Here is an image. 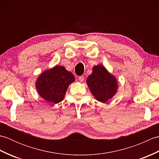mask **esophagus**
Returning a JSON list of instances; mask_svg holds the SVG:
<instances>
[{
	"mask_svg": "<svg viewBox=\"0 0 159 159\" xmlns=\"http://www.w3.org/2000/svg\"><path fill=\"white\" fill-rule=\"evenodd\" d=\"M84 79H85V78H84L83 76H79V80H80V82H83V80H84Z\"/></svg>",
	"mask_w": 159,
	"mask_h": 159,
	"instance_id": "34e87169",
	"label": "esophagus"
}]
</instances>
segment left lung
Segmentation results:
<instances>
[{
    "instance_id": "left-lung-1",
    "label": "left lung",
    "mask_w": 159,
    "mask_h": 159,
    "mask_svg": "<svg viewBox=\"0 0 159 159\" xmlns=\"http://www.w3.org/2000/svg\"><path fill=\"white\" fill-rule=\"evenodd\" d=\"M87 84L94 98L103 103L112 98L117 92V79L102 65L93 67L92 74L87 79Z\"/></svg>"
}]
</instances>
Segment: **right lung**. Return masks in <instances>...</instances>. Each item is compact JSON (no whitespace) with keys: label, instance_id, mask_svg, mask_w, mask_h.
I'll return each mask as SVG.
<instances>
[{"label":"right lung","instance_id":"add662e5","mask_svg":"<svg viewBox=\"0 0 159 159\" xmlns=\"http://www.w3.org/2000/svg\"><path fill=\"white\" fill-rule=\"evenodd\" d=\"M75 80L63 66H56L38 76L35 87L39 95L50 103L57 104L64 99L67 87Z\"/></svg>","mask_w":159,"mask_h":159}]
</instances>
